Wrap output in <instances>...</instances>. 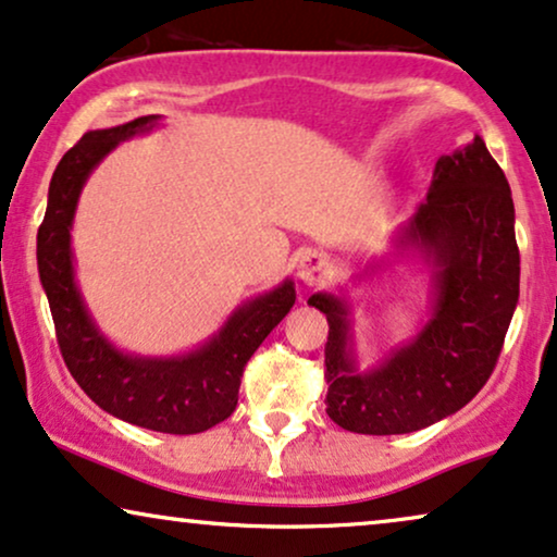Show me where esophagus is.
Wrapping results in <instances>:
<instances>
[{
    "label": "esophagus",
    "instance_id": "obj_1",
    "mask_svg": "<svg viewBox=\"0 0 557 557\" xmlns=\"http://www.w3.org/2000/svg\"><path fill=\"white\" fill-rule=\"evenodd\" d=\"M329 274H331V262L326 259V255H321V251L308 249L298 257V277L302 285L308 287L321 285Z\"/></svg>",
    "mask_w": 557,
    "mask_h": 557
}]
</instances>
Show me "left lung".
<instances>
[{"mask_svg": "<svg viewBox=\"0 0 557 557\" xmlns=\"http://www.w3.org/2000/svg\"><path fill=\"white\" fill-rule=\"evenodd\" d=\"M393 242L432 267V308L419 334L375 368L357 362L349 300L308 298L329 321L326 413L357 434H408L453 417L502 355L519 300V249L509 182L481 136L440 157L426 200Z\"/></svg>", "mask_w": 557, "mask_h": 557, "instance_id": "obj_1", "label": "left lung"}]
</instances>
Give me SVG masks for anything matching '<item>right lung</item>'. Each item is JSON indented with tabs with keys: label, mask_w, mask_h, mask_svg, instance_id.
<instances>
[{
	"label": "right lung",
	"mask_w": 557,
	"mask_h": 557,
	"mask_svg": "<svg viewBox=\"0 0 557 557\" xmlns=\"http://www.w3.org/2000/svg\"><path fill=\"white\" fill-rule=\"evenodd\" d=\"M144 115L115 128L84 133L63 153L48 187L38 228V274L48 295L63 362L97 406L128 424L164 434H197L221 424L238 404L246 362L295 302L293 280L242 302L218 334L177 357H140L117 349L91 319L74 277L72 226L82 187L117 144L159 125Z\"/></svg>",
	"instance_id": "1"
}]
</instances>
